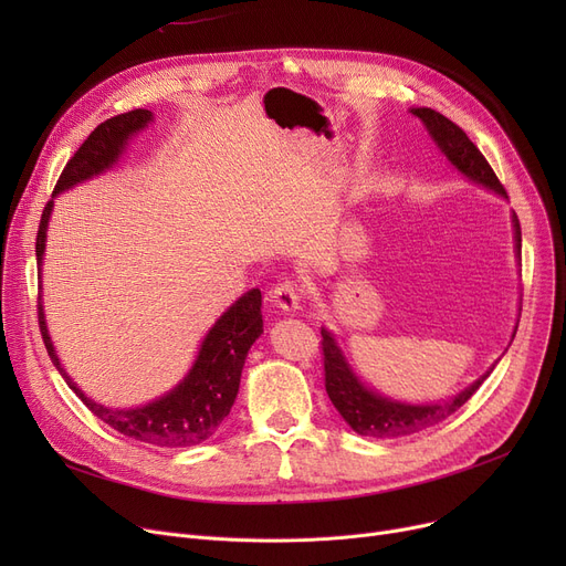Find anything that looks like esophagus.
Returning a JSON list of instances; mask_svg holds the SVG:
<instances>
[{
    "instance_id": "1",
    "label": "esophagus",
    "mask_w": 566,
    "mask_h": 566,
    "mask_svg": "<svg viewBox=\"0 0 566 566\" xmlns=\"http://www.w3.org/2000/svg\"><path fill=\"white\" fill-rule=\"evenodd\" d=\"M271 298H273L275 307H280L284 312H295V310H301V303H303V286L293 280H284L273 286Z\"/></svg>"
}]
</instances>
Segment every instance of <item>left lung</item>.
<instances>
[{
	"instance_id": "obj_1",
	"label": "left lung",
	"mask_w": 566,
	"mask_h": 566,
	"mask_svg": "<svg viewBox=\"0 0 566 566\" xmlns=\"http://www.w3.org/2000/svg\"><path fill=\"white\" fill-rule=\"evenodd\" d=\"M410 112L424 124L427 133L440 148V154L448 158L468 178V181L507 199V192H504L495 171L491 169L480 148L468 139V135L454 122H450L448 116H442L431 107H412ZM512 224H514L516 259H521V224L516 213H512ZM516 328H514V335H516ZM321 337H323L321 348H323V369H325V392H328L333 406L339 410L344 422L355 433L371 436V438L410 436L422 429H429L442 420H448L452 412H457L474 392H478L480 385L491 376L495 367L493 365L486 374H482L478 380L468 385L465 390H461L452 399H444L438 403H406L392 397H382L380 392L369 388L367 382H363V378L348 365L344 350L339 348L335 335L328 328H321Z\"/></svg>"
}]
</instances>
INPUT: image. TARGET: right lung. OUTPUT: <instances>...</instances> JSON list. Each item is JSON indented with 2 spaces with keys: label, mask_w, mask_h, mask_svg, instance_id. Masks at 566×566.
<instances>
[{
  "label": "right lung",
  "mask_w": 566,
  "mask_h": 566,
  "mask_svg": "<svg viewBox=\"0 0 566 566\" xmlns=\"http://www.w3.org/2000/svg\"><path fill=\"white\" fill-rule=\"evenodd\" d=\"M154 122V112L133 109L107 118L92 135L84 139L75 156L66 163L62 176L54 186V197L62 195L77 184L88 181V178L101 176L107 171L126 151L133 135L144 130ZM54 208L50 199L41 216L39 235H36V261H39V280L41 265L48 241V222ZM39 328L43 335V344L56 371L62 374L69 388L82 399V403L92 410L98 420L109 424L114 431L124 433L126 438H135L139 442L158 444V448H192L203 440L211 438L222 420L229 415L238 385H241L243 365L248 350L263 333V316H261V291L252 289L243 293L206 333L197 358L186 374V378L165 392L163 397L148 401L135 408H109L88 399L77 382L66 374L56 358L52 346L48 323L43 314V301L39 295Z\"/></svg>",
  "instance_id": "obj_1"
}]
</instances>
